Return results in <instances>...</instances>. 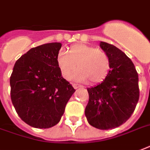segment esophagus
Wrapping results in <instances>:
<instances>
[{
  "label": "esophagus",
  "instance_id": "esophagus-1",
  "mask_svg": "<svg viewBox=\"0 0 150 150\" xmlns=\"http://www.w3.org/2000/svg\"><path fill=\"white\" fill-rule=\"evenodd\" d=\"M73 87H74V89H78V88H81L82 87V86H80V85H78V84H73L72 85Z\"/></svg>",
  "mask_w": 150,
  "mask_h": 150
}]
</instances>
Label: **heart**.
Instances as JSON below:
<instances>
[{
    "label": "heart",
    "mask_w": 150,
    "mask_h": 150,
    "mask_svg": "<svg viewBox=\"0 0 150 150\" xmlns=\"http://www.w3.org/2000/svg\"><path fill=\"white\" fill-rule=\"evenodd\" d=\"M57 64L64 79H69L76 69L73 79L77 82L98 84L107 78L110 69V61L104 50L86 44L72 45L66 53L60 50L56 57Z\"/></svg>",
    "instance_id": "1"
}]
</instances>
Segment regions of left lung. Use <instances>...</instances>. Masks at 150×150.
I'll list each match as a JSON object with an SVG mask.
<instances>
[{
	"label": "left lung",
	"instance_id": "obj_1",
	"mask_svg": "<svg viewBox=\"0 0 150 150\" xmlns=\"http://www.w3.org/2000/svg\"><path fill=\"white\" fill-rule=\"evenodd\" d=\"M100 46L109 57L110 70L101 83L87 88L85 114L90 125L108 130L121 125L133 114L139 98V75L132 61L120 49L105 42Z\"/></svg>",
	"mask_w": 150,
	"mask_h": 150
}]
</instances>
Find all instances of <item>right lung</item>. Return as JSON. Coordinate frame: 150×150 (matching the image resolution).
<instances>
[{
	"label": "right lung",
	"mask_w": 150,
	"mask_h": 150,
	"mask_svg": "<svg viewBox=\"0 0 150 150\" xmlns=\"http://www.w3.org/2000/svg\"><path fill=\"white\" fill-rule=\"evenodd\" d=\"M61 43L30 49L15 62L10 77L11 99L22 121L37 128L56 125L75 89L57 64Z\"/></svg>",
	"instance_id": "1"
}]
</instances>
